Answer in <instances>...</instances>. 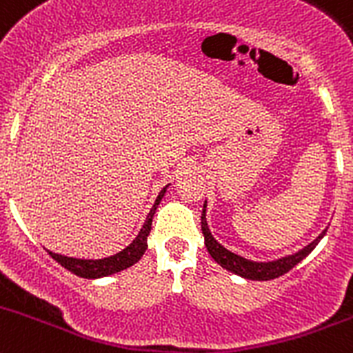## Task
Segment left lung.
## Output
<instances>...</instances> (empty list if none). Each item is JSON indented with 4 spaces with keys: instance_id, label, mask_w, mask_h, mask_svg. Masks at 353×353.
Here are the masks:
<instances>
[{
    "instance_id": "obj_1",
    "label": "left lung",
    "mask_w": 353,
    "mask_h": 353,
    "mask_svg": "<svg viewBox=\"0 0 353 353\" xmlns=\"http://www.w3.org/2000/svg\"><path fill=\"white\" fill-rule=\"evenodd\" d=\"M205 207H207V203L203 205V212H201V231H203L205 236V246H207L212 259L217 263H221L222 268L228 269V271L234 272V274L241 276V278L253 279V281H269V279H276L279 278V276L286 274L288 271H292L296 263L302 262V260L316 248V245L321 241V238L326 234V231H323L312 243H310V245H307L305 248L293 253V255L283 256V259L272 260V262H253V260L243 259V256L229 252V250L224 248L221 243L215 241L210 229H208L207 219H205Z\"/></svg>"
}]
</instances>
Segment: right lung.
<instances>
[{
  "mask_svg": "<svg viewBox=\"0 0 353 353\" xmlns=\"http://www.w3.org/2000/svg\"><path fill=\"white\" fill-rule=\"evenodd\" d=\"M167 188H163L162 191L157 196L155 203H153L152 210H150L148 217H146L145 224H143L141 231L139 234L136 236L134 241L131 243L129 246H125L122 252L115 253V255L107 256V259H100V260H84V259H72V256H65V255H58V253H53L48 250V253L51 255V259L57 260L60 263L61 268H65L67 271L74 272L75 276L79 278H85V279H97V278H103V276H110L115 274V272H121L124 269L131 268L138 262L139 259L143 256V253L146 252L148 248V243H146V238H148L150 231H152V221L153 215H155L157 207H159L160 200L165 194Z\"/></svg>",
  "mask_w": 353,
  "mask_h": 353,
  "instance_id": "add662e5",
  "label": "right lung"
}]
</instances>
